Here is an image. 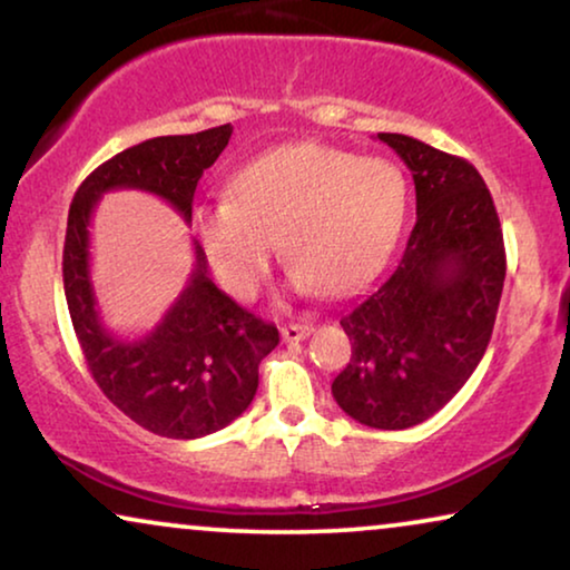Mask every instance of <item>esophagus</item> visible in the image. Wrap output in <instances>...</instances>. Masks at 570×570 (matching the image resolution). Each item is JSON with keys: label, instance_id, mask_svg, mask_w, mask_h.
<instances>
[{"label": "esophagus", "instance_id": "34e87169", "mask_svg": "<svg viewBox=\"0 0 570 570\" xmlns=\"http://www.w3.org/2000/svg\"><path fill=\"white\" fill-rule=\"evenodd\" d=\"M314 332V324H285L283 326V340L285 342H301V340H306L308 334Z\"/></svg>", "mask_w": 570, "mask_h": 570}]
</instances>
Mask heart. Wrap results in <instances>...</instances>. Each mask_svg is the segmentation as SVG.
<instances>
[{
	"label": "heart",
	"mask_w": 570,
	"mask_h": 570,
	"mask_svg": "<svg viewBox=\"0 0 570 570\" xmlns=\"http://www.w3.org/2000/svg\"><path fill=\"white\" fill-rule=\"evenodd\" d=\"M230 199L194 209L209 267L236 298H254L269 277L277 240L301 285L347 293L381 267L407 217L402 168L326 145H287L246 163Z\"/></svg>",
	"instance_id": "obj_1"
}]
</instances>
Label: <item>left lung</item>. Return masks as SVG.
Returning a JSON list of instances; mask_svg holds the SVG:
<instances>
[{
  "label": "left lung",
  "mask_w": 570,
  "mask_h": 570,
  "mask_svg": "<svg viewBox=\"0 0 570 570\" xmlns=\"http://www.w3.org/2000/svg\"><path fill=\"white\" fill-rule=\"evenodd\" d=\"M379 139L412 170L417 220L392 272L340 316L353 355L332 394L357 423L404 431L435 415L485 355L505 248L472 163L407 135Z\"/></svg>",
  "instance_id": "obj_1"
}]
</instances>
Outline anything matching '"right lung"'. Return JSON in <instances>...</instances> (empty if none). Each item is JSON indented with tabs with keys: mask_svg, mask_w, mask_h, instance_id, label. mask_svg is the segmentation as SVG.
Instances as JSON below:
<instances>
[{
	"mask_svg": "<svg viewBox=\"0 0 570 570\" xmlns=\"http://www.w3.org/2000/svg\"><path fill=\"white\" fill-rule=\"evenodd\" d=\"M230 124L197 135L145 139L98 166L75 191L65 238V295L85 363L108 400L145 431L166 439H202L230 425L259 386V363L277 347L275 324L262 322L207 277L197 264L163 322L139 340H121L100 322L90 283V217L114 189L166 199L186 223L205 170L220 158Z\"/></svg>",
	"mask_w": 570,
	"mask_h": 570,
	"instance_id": "obj_1",
	"label": "right lung"
}]
</instances>
